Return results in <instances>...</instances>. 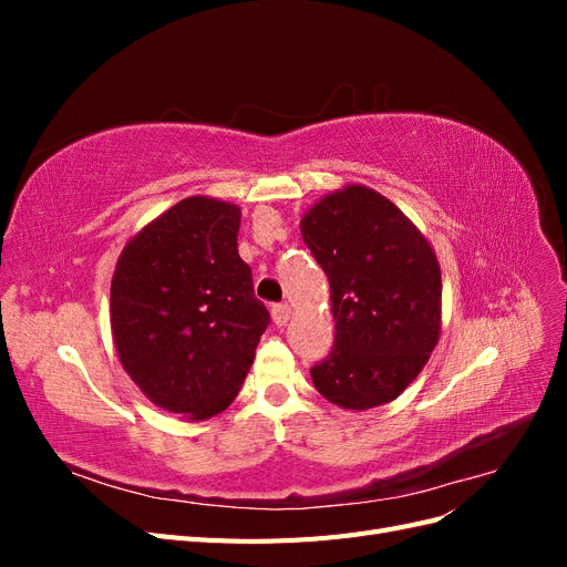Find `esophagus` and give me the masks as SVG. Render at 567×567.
I'll return each instance as SVG.
<instances>
[{
  "mask_svg": "<svg viewBox=\"0 0 567 567\" xmlns=\"http://www.w3.org/2000/svg\"><path fill=\"white\" fill-rule=\"evenodd\" d=\"M271 319L277 326H286L290 319V307L288 305H274L271 307Z\"/></svg>",
  "mask_w": 567,
  "mask_h": 567,
  "instance_id": "esophagus-1",
  "label": "esophagus"
}]
</instances>
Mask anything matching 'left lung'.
<instances>
[{"mask_svg":"<svg viewBox=\"0 0 567 567\" xmlns=\"http://www.w3.org/2000/svg\"><path fill=\"white\" fill-rule=\"evenodd\" d=\"M302 241L331 284L336 340L312 367L340 409L367 411L414 383L442 331V274L433 246L398 205L364 184L319 198Z\"/></svg>","mask_w":567,"mask_h":567,"instance_id":"1","label":"left lung"}]
</instances>
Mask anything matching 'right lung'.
Instances as JSON below:
<instances>
[{
  "mask_svg": "<svg viewBox=\"0 0 567 567\" xmlns=\"http://www.w3.org/2000/svg\"><path fill=\"white\" fill-rule=\"evenodd\" d=\"M238 227V205L188 196L130 238L111 281L120 364L153 404L188 421L234 402L269 323Z\"/></svg>",
  "mask_w": 567,
  "mask_h": 567,
  "instance_id": "right-lung-1",
  "label": "right lung"
}]
</instances>
